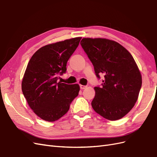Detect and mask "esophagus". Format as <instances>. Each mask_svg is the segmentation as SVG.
<instances>
[{
  "instance_id": "34e87169",
  "label": "esophagus",
  "mask_w": 157,
  "mask_h": 157,
  "mask_svg": "<svg viewBox=\"0 0 157 157\" xmlns=\"http://www.w3.org/2000/svg\"><path fill=\"white\" fill-rule=\"evenodd\" d=\"M86 88V86H84V85H81V84L80 85V88L81 90H83V89Z\"/></svg>"
}]
</instances>
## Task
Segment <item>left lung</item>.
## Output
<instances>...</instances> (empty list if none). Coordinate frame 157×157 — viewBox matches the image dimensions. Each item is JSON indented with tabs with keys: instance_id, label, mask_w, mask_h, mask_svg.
<instances>
[{
	"instance_id": "left-lung-1",
	"label": "left lung",
	"mask_w": 157,
	"mask_h": 157,
	"mask_svg": "<svg viewBox=\"0 0 157 157\" xmlns=\"http://www.w3.org/2000/svg\"><path fill=\"white\" fill-rule=\"evenodd\" d=\"M82 48L94 65L101 86L94 88V110L106 119L117 121L134 106L141 88L140 70L131 54L118 42L105 39L84 38Z\"/></svg>"
}]
</instances>
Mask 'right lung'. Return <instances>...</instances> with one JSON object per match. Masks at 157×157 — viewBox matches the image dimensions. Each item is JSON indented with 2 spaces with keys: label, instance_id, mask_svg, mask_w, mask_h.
Masks as SVG:
<instances>
[{
  "label": "right lung",
  "instance_id": "1",
  "mask_svg": "<svg viewBox=\"0 0 157 157\" xmlns=\"http://www.w3.org/2000/svg\"><path fill=\"white\" fill-rule=\"evenodd\" d=\"M81 37L42 47L33 55L23 76L21 89L29 107L37 116L54 122L69 111L78 95L79 85L58 82L66 73L67 61Z\"/></svg>",
  "mask_w": 157,
  "mask_h": 157
}]
</instances>
